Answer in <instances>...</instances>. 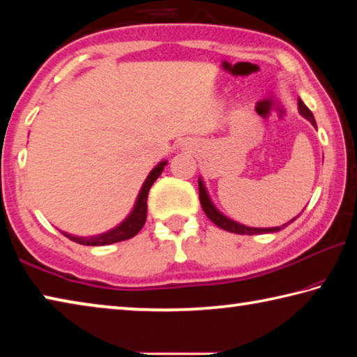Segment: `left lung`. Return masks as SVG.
<instances>
[{
	"instance_id": "8db88e82",
	"label": "left lung",
	"mask_w": 357,
	"mask_h": 357,
	"mask_svg": "<svg viewBox=\"0 0 357 357\" xmlns=\"http://www.w3.org/2000/svg\"><path fill=\"white\" fill-rule=\"evenodd\" d=\"M298 110L299 113L304 116L305 119H309L313 128H317V121L315 118H313L312 112L307 108V105L302 102L301 99H298ZM198 193H200V203H202V208L204 211V214H206L209 217V220H213V223H215L217 227L222 228V229H227V231L229 233H236V234H261V233H275V231H280V229L285 228L288 223L294 222L296 219H298L299 215H296L294 219H291L287 223H283L282 227H273V228H253V227H247V225H243V223H239L236 220L229 219V217H227L225 214H222L219 209L215 208V204L213 203V200H211L209 193L206 190V185H204L203 179L198 178Z\"/></svg>"
}]
</instances>
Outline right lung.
I'll list each match as a JSON object with an SVG mask.
<instances>
[{
	"mask_svg": "<svg viewBox=\"0 0 357 357\" xmlns=\"http://www.w3.org/2000/svg\"><path fill=\"white\" fill-rule=\"evenodd\" d=\"M167 164H168L167 160H162L149 172L146 179H144L140 192H138L134 208H132L129 215L126 217L119 225L108 229L105 233L96 234V236H75V234H70L66 231H61V233L66 238H69L70 241H74V243L82 244V245H108V244L119 243V241L134 238L135 234L143 228L144 222H146V214H148L146 202H148V193H149L151 185H153L154 181L160 176V173L164 172Z\"/></svg>",
	"mask_w": 357,
	"mask_h": 357,
	"instance_id": "1",
	"label": "right lung"
}]
</instances>
